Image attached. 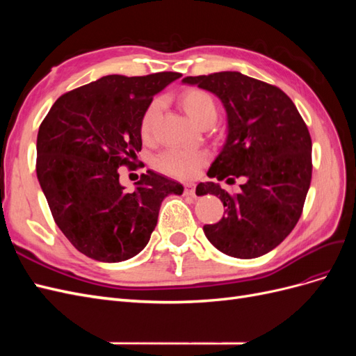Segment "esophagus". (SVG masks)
Instances as JSON below:
<instances>
[{
    "instance_id": "esophagus-1",
    "label": "esophagus",
    "mask_w": 356,
    "mask_h": 356,
    "mask_svg": "<svg viewBox=\"0 0 356 356\" xmlns=\"http://www.w3.org/2000/svg\"><path fill=\"white\" fill-rule=\"evenodd\" d=\"M184 193H186L187 196H195V195H196V187H195V184H191V182H188V184H186Z\"/></svg>"
}]
</instances>
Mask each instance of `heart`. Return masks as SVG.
I'll list each match as a JSON object with an SVG mask.
<instances>
[{
	"instance_id": "b5f03b06",
	"label": "heart",
	"mask_w": 356,
	"mask_h": 356,
	"mask_svg": "<svg viewBox=\"0 0 356 356\" xmlns=\"http://www.w3.org/2000/svg\"><path fill=\"white\" fill-rule=\"evenodd\" d=\"M179 104L182 110L199 126L207 122H215L217 118V102L213 96L202 89H187L181 93ZM160 113V102L153 101L147 106L141 118V135L148 138ZM208 161V153L202 149L170 148L156 159V166L168 175L177 178H193L199 169Z\"/></svg>"
}]
</instances>
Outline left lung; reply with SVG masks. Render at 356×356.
<instances>
[{
  "mask_svg": "<svg viewBox=\"0 0 356 356\" xmlns=\"http://www.w3.org/2000/svg\"><path fill=\"white\" fill-rule=\"evenodd\" d=\"M213 93L227 114V138L209 178L245 179L229 195L218 182H200L196 195H215L225 207L217 224L203 225L218 251L236 258L270 252L293 232L312 179V139L294 102L276 86L238 71L186 77Z\"/></svg>",
  "mask_w": 356,
  "mask_h": 356,
  "instance_id": "1",
  "label": "left lung"
}]
</instances>
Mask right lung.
<instances>
[{
    "mask_svg": "<svg viewBox=\"0 0 356 356\" xmlns=\"http://www.w3.org/2000/svg\"><path fill=\"white\" fill-rule=\"evenodd\" d=\"M181 77L105 75L53 104L37 136V178L60 232L102 263L129 260L147 246L159 209L184 187L147 170L134 191L120 184V166L141 152V118L153 96Z\"/></svg>",
    "mask_w": 356,
    "mask_h": 356,
    "instance_id": "obj_1",
    "label": "right lung"
}]
</instances>
